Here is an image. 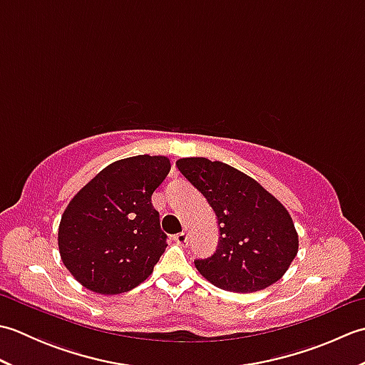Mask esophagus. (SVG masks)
<instances>
[{
    "label": "esophagus",
    "instance_id": "1",
    "mask_svg": "<svg viewBox=\"0 0 365 365\" xmlns=\"http://www.w3.org/2000/svg\"><path fill=\"white\" fill-rule=\"evenodd\" d=\"M173 238L177 245H180V246L188 245V235L185 234V232H178V234H175Z\"/></svg>",
    "mask_w": 365,
    "mask_h": 365
}]
</instances>
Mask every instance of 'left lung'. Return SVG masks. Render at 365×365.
Listing matches in <instances>:
<instances>
[{"instance_id":"left-lung-1","label":"left lung","mask_w":365,"mask_h":365,"mask_svg":"<svg viewBox=\"0 0 365 365\" xmlns=\"http://www.w3.org/2000/svg\"><path fill=\"white\" fill-rule=\"evenodd\" d=\"M175 166L207 199L220 229L213 255L195 260L199 273L218 289L237 293L279 281L298 252V234L285 207L226 163L182 158Z\"/></svg>"}]
</instances>
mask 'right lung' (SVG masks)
Returning <instances> with one entry per match:
<instances>
[{
	"instance_id": "1",
	"label": "right lung",
	"mask_w": 365,
	"mask_h": 365,
	"mask_svg": "<svg viewBox=\"0 0 365 365\" xmlns=\"http://www.w3.org/2000/svg\"><path fill=\"white\" fill-rule=\"evenodd\" d=\"M169 170L166 157L138 155L111 163L76 192L61 218L58 245L81 285L118 294L150 276L168 246L152 195Z\"/></svg>"
}]
</instances>
